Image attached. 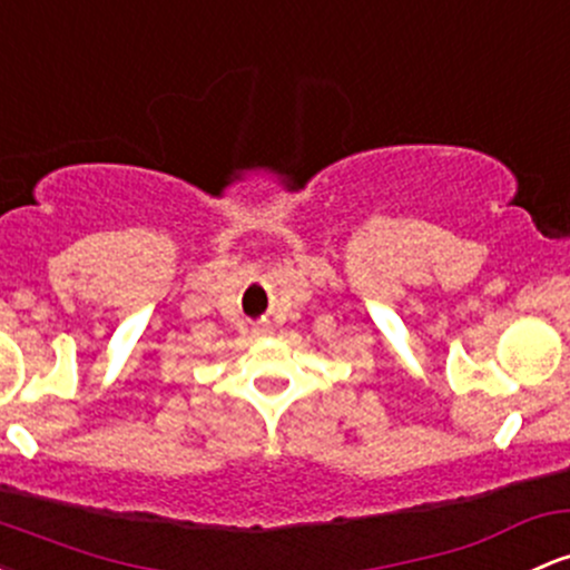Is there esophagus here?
<instances>
[{"label": "esophagus", "mask_w": 570, "mask_h": 570, "mask_svg": "<svg viewBox=\"0 0 570 570\" xmlns=\"http://www.w3.org/2000/svg\"><path fill=\"white\" fill-rule=\"evenodd\" d=\"M256 333H259V335H262V333H265V330H256Z\"/></svg>", "instance_id": "34e87169"}]
</instances>
